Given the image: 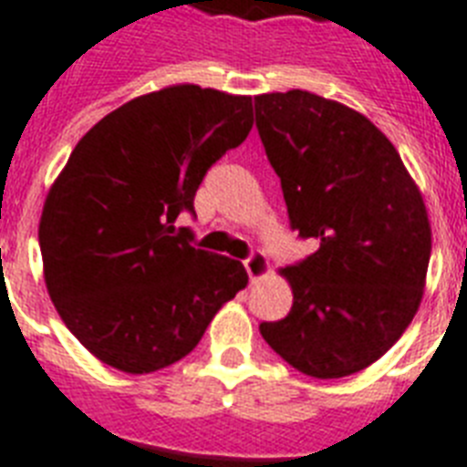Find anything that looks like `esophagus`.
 I'll list each match as a JSON object with an SVG mask.
<instances>
[{
	"instance_id": "1",
	"label": "esophagus",
	"mask_w": 467,
	"mask_h": 467,
	"mask_svg": "<svg viewBox=\"0 0 467 467\" xmlns=\"http://www.w3.org/2000/svg\"><path fill=\"white\" fill-rule=\"evenodd\" d=\"M244 269H247L249 274V281H257L269 272V262H266V257L262 252H252V254L244 259Z\"/></svg>"
}]
</instances>
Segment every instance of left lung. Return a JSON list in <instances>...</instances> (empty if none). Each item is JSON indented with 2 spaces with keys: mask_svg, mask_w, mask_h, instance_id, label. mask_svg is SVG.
Wrapping results in <instances>:
<instances>
[{
  "mask_svg": "<svg viewBox=\"0 0 467 467\" xmlns=\"http://www.w3.org/2000/svg\"><path fill=\"white\" fill-rule=\"evenodd\" d=\"M254 112L291 230L318 242L281 269L294 306L262 337L304 375H355L419 311L431 257L423 198L394 144L350 107L289 90L257 95Z\"/></svg>",
  "mask_w": 467,
  "mask_h": 467,
  "instance_id": "left-lung-1",
  "label": "left lung"
}]
</instances>
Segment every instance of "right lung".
Here are the masks:
<instances>
[{
    "label": "right lung",
    "mask_w": 467,
    "mask_h": 467,
    "mask_svg": "<svg viewBox=\"0 0 467 467\" xmlns=\"http://www.w3.org/2000/svg\"><path fill=\"white\" fill-rule=\"evenodd\" d=\"M252 130V98L173 85L102 117L46 198L44 276L67 330L109 368L147 375L186 358L247 286L240 262L176 227L213 163Z\"/></svg>",
    "instance_id": "add662e5"
}]
</instances>
